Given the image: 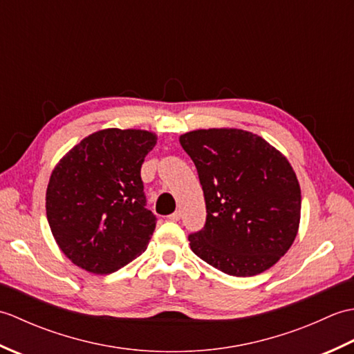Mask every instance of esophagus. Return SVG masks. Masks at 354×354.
<instances>
[{
	"mask_svg": "<svg viewBox=\"0 0 354 354\" xmlns=\"http://www.w3.org/2000/svg\"><path fill=\"white\" fill-rule=\"evenodd\" d=\"M169 219H170V221H173V222L179 221V219H181V212H179V209H176L175 213H171V214L169 216Z\"/></svg>",
	"mask_w": 354,
	"mask_h": 354,
	"instance_id": "1",
	"label": "esophagus"
}]
</instances>
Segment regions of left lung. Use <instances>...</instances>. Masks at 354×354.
Listing matches in <instances>:
<instances>
[{
    "instance_id": "1",
    "label": "left lung",
    "mask_w": 354,
    "mask_h": 354,
    "mask_svg": "<svg viewBox=\"0 0 354 354\" xmlns=\"http://www.w3.org/2000/svg\"><path fill=\"white\" fill-rule=\"evenodd\" d=\"M204 190V228L192 251L234 277L265 272L297 237L301 190L289 161L251 132L199 129L179 137Z\"/></svg>"
}]
</instances>
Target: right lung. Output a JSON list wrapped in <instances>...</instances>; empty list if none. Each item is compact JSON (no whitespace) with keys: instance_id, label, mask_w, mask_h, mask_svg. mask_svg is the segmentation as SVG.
Masks as SVG:
<instances>
[{"instance_id":"add662e5","label":"right lung","mask_w":354,"mask_h":354,"mask_svg":"<svg viewBox=\"0 0 354 354\" xmlns=\"http://www.w3.org/2000/svg\"><path fill=\"white\" fill-rule=\"evenodd\" d=\"M155 145L152 132L104 129L82 140L53 170L47 219L74 265L111 274L146 250L156 217L146 208L140 171Z\"/></svg>"}]
</instances>
